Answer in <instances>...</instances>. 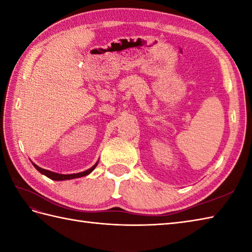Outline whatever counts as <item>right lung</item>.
<instances>
[{
  "instance_id": "right-lung-1",
  "label": "right lung",
  "mask_w": 252,
  "mask_h": 252,
  "mask_svg": "<svg viewBox=\"0 0 252 252\" xmlns=\"http://www.w3.org/2000/svg\"><path fill=\"white\" fill-rule=\"evenodd\" d=\"M98 161L96 162L93 167H91L90 169L83 171V172H79V173H73V174H61V173H56V172H53V171L50 170H45V169H42L40 168L39 165H36L35 163L32 162V164L34 165V168L39 171L40 173L44 174L47 178L51 179V180H54V181H66V180H72V179H77V178H82V176H85L90 174L92 171L96 168V165H97Z\"/></svg>"
}]
</instances>
